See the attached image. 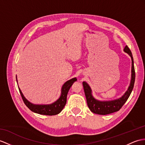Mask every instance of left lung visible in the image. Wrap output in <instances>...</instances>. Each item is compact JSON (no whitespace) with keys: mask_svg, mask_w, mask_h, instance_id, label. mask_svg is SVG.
Masks as SVG:
<instances>
[{"mask_svg":"<svg viewBox=\"0 0 145 145\" xmlns=\"http://www.w3.org/2000/svg\"><path fill=\"white\" fill-rule=\"evenodd\" d=\"M123 51L127 53L132 58V79L128 90L121 98L115 100L107 101H100L97 100L95 99L91 95V90L89 85L86 82H83L82 83L87 105L90 110L95 114L106 115L118 111L122 107V106L125 104L132 93L135 79V68H134L133 59L132 52L127 45L125 46L124 49H123Z\"/></svg>","mask_w":145,"mask_h":145,"instance_id":"left-lung-1","label":"left lung"}]
</instances>
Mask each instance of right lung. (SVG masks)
<instances>
[{
	"mask_svg": "<svg viewBox=\"0 0 145 145\" xmlns=\"http://www.w3.org/2000/svg\"><path fill=\"white\" fill-rule=\"evenodd\" d=\"M77 79L75 77V78L70 79L68 81H67L66 82H65L62 87L61 94L60 97L59 98V99L57 101H56L54 103L47 105H39L31 103L29 101H28L26 98H24L22 91L20 89V88H18V89L24 104L26 105V106L29 108L31 111L39 114L53 116L59 114V112L62 111L63 108L65 107V106L66 103L67 95H68V91L70 89V87H71L72 84Z\"/></svg>",
	"mask_w": 145,
	"mask_h": 145,
	"instance_id": "add662e5",
	"label": "right lung"
}]
</instances>
